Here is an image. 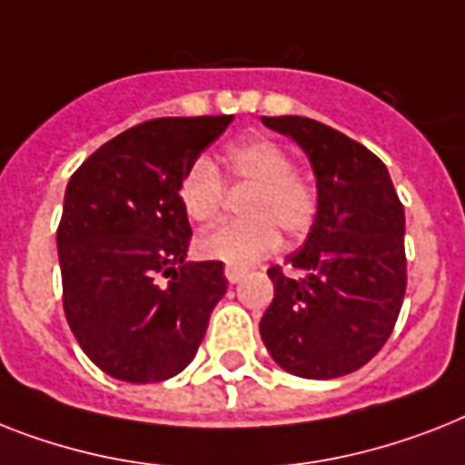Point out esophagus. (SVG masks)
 <instances>
[{"label":"esophagus","instance_id":"obj_1","mask_svg":"<svg viewBox=\"0 0 465 465\" xmlns=\"http://www.w3.org/2000/svg\"><path fill=\"white\" fill-rule=\"evenodd\" d=\"M224 274H226V279H229V284H239L241 279L245 277V270L243 267H236V265H226Z\"/></svg>","mask_w":465,"mask_h":465}]
</instances>
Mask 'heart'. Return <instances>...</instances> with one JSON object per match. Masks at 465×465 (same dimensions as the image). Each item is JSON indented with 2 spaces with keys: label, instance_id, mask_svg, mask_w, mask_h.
<instances>
[{
  "label": "heart",
  "instance_id": "b5f03b06",
  "mask_svg": "<svg viewBox=\"0 0 465 465\" xmlns=\"http://www.w3.org/2000/svg\"><path fill=\"white\" fill-rule=\"evenodd\" d=\"M224 172L233 186H251L243 198V220L207 229L195 241L198 255L226 265H251L277 251L279 229L301 236L318 213V193L296 172L292 153L277 141L255 135L226 147ZM183 213L193 222H210L224 205V181L213 160L198 157L179 183Z\"/></svg>",
  "mask_w": 465,
  "mask_h": 465
}]
</instances>
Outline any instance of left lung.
<instances>
[{
    "mask_svg": "<svg viewBox=\"0 0 465 465\" xmlns=\"http://www.w3.org/2000/svg\"><path fill=\"white\" fill-rule=\"evenodd\" d=\"M311 160L318 213L286 258L301 277L267 270L274 298L260 337L279 368L331 380L363 368L394 330L406 293V217L380 157L305 116H262Z\"/></svg>",
    "mask_w": 465,
    "mask_h": 465,
    "instance_id": "1",
    "label": "left lung"
}]
</instances>
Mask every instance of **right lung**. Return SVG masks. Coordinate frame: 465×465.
Wrapping results in <instances>:
<instances>
[{"mask_svg": "<svg viewBox=\"0 0 465 465\" xmlns=\"http://www.w3.org/2000/svg\"><path fill=\"white\" fill-rule=\"evenodd\" d=\"M232 119L138 124L90 154L66 186L56 229L64 312L85 356L116 380L179 375L226 293L220 260L186 262L179 183Z\"/></svg>", "mask_w": 465, "mask_h": 465, "instance_id": "add662e5", "label": "right lung"}]
</instances>
